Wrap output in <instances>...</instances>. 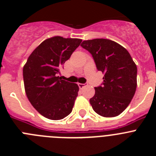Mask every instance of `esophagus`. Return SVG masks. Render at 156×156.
Instances as JSON below:
<instances>
[{
  "instance_id": "34e87169",
  "label": "esophagus",
  "mask_w": 156,
  "mask_h": 156,
  "mask_svg": "<svg viewBox=\"0 0 156 156\" xmlns=\"http://www.w3.org/2000/svg\"><path fill=\"white\" fill-rule=\"evenodd\" d=\"M87 83H78V86H79L80 88H83L84 87L87 86Z\"/></svg>"
}]
</instances>
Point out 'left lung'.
<instances>
[{
	"mask_svg": "<svg viewBox=\"0 0 156 156\" xmlns=\"http://www.w3.org/2000/svg\"><path fill=\"white\" fill-rule=\"evenodd\" d=\"M80 46L91 54L97 69L105 74L90 99L94 111L104 117L119 115L136 91L137 66L126 49L111 40H88Z\"/></svg>",
	"mask_w": 156,
	"mask_h": 156,
	"instance_id": "8db88e82",
	"label": "left lung"
}]
</instances>
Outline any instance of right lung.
I'll use <instances>...</instances> for the list:
<instances>
[{
    "instance_id": "obj_1",
    "label": "right lung",
    "mask_w": 156,
    "mask_h": 156,
    "mask_svg": "<svg viewBox=\"0 0 156 156\" xmlns=\"http://www.w3.org/2000/svg\"><path fill=\"white\" fill-rule=\"evenodd\" d=\"M81 41L58 36L45 40L32 52L23 67L27 98L45 118L59 120L71 113L79 87L63 80L58 74Z\"/></svg>"
}]
</instances>
